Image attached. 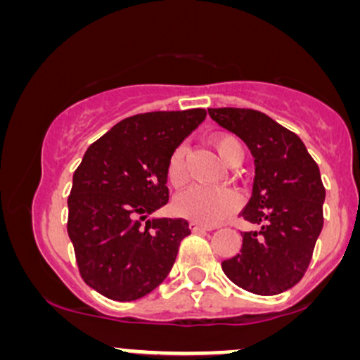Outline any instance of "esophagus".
I'll return each mask as SVG.
<instances>
[{"instance_id": "34e87169", "label": "esophagus", "mask_w": 360, "mask_h": 360, "mask_svg": "<svg viewBox=\"0 0 360 360\" xmlns=\"http://www.w3.org/2000/svg\"><path fill=\"white\" fill-rule=\"evenodd\" d=\"M189 229H191V232H194V233H201V232H210V226H205V225H201V223H198V221H191L189 223Z\"/></svg>"}]
</instances>
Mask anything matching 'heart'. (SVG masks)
I'll return each mask as SVG.
<instances>
[{
    "mask_svg": "<svg viewBox=\"0 0 360 360\" xmlns=\"http://www.w3.org/2000/svg\"><path fill=\"white\" fill-rule=\"evenodd\" d=\"M213 147L225 164H232L243 157L240 140L233 135H217ZM167 179L174 188H179L188 179L186 172V148L181 146L172 152L167 162ZM238 206V196L232 189H210L203 186H191L176 198L174 208L181 217L203 223L217 225L230 217Z\"/></svg>",
    "mask_w": 360,
    "mask_h": 360,
    "instance_id": "b5f03b06",
    "label": "heart"
}]
</instances>
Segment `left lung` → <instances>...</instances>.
I'll list each match as a JSON object with an SVG mask.
<instances>
[{
    "instance_id": "8db88e82",
    "label": "left lung",
    "mask_w": 360,
    "mask_h": 360,
    "mask_svg": "<svg viewBox=\"0 0 360 360\" xmlns=\"http://www.w3.org/2000/svg\"><path fill=\"white\" fill-rule=\"evenodd\" d=\"M208 113L245 142L255 164L252 198L240 217L259 229L242 233L240 252L223 260L221 269L245 291L279 295L303 278L323 226L320 169L298 135L260 111Z\"/></svg>"
}]
</instances>
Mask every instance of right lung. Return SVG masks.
<instances>
[{
    "instance_id": "1",
    "label": "right lung",
    "mask_w": 360,
    "mask_h": 360,
    "mask_svg": "<svg viewBox=\"0 0 360 360\" xmlns=\"http://www.w3.org/2000/svg\"><path fill=\"white\" fill-rule=\"evenodd\" d=\"M205 118L203 108L140 113L86 150L68 198V233L81 278L100 295L134 301L167 278L189 223L148 217L169 200V157Z\"/></svg>"
}]
</instances>
